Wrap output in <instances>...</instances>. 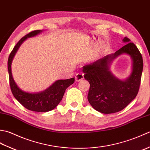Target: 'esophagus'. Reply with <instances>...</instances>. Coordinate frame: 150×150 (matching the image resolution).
Returning a JSON list of instances; mask_svg holds the SVG:
<instances>
[{"instance_id":"1","label":"esophagus","mask_w":150,"mask_h":150,"mask_svg":"<svg viewBox=\"0 0 150 150\" xmlns=\"http://www.w3.org/2000/svg\"><path fill=\"white\" fill-rule=\"evenodd\" d=\"M84 79V74L82 73H78L75 75V81L79 82Z\"/></svg>"}]
</instances>
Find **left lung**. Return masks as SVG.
Segmentation results:
<instances>
[{"label": "left lung", "mask_w": 150, "mask_h": 150, "mask_svg": "<svg viewBox=\"0 0 150 150\" xmlns=\"http://www.w3.org/2000/svg\"><path fill=\"white\" fill-rule=\"evenodd\" d=\"M122 41L126 45L115 53L82 67L84 78L90 85L89 103L95 110L104 114L116 113L125 108L136 97L141 84L142 57L128 38L124 37ZM122 54L129 55L132 60L131 73L123 80L115 77L110 70L112 60Z\"/></svg>", "instance_id": "left-lung-1"}]
</instances>
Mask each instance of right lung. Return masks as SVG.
Masks as SVG:
<instances>
[{"instance_id":"1","label":"right lung","mask_w":150,"mask_h":150,"mask_svg":"<svg viewBox=\"0 0 150 150\" xmlns=\"http://www.w3.org/2000/svg\"><path fill=\"white\" fill-rule=\"evenodd\" d=\"M42 30L33 31L18 41L13 49L8 60V69L11 90L14 97L26 109L37 112H47L53 110L61 101L67 88L73 84L75 79L58 80L49 88L38 93H29L22 90L16 84L11 73V63L19 47L28 38L37 35Z\"/></svg>"}]
</instances>
